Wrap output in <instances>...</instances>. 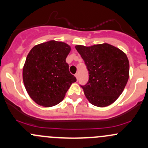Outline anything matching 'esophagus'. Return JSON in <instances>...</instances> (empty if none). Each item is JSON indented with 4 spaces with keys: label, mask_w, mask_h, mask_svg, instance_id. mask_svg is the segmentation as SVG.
I'll return each instance as SVG.
<instances>
[{
    "label": "esophagus",
    "mask_w": 148,
    "mask_h": 148,
    "mask_svg": "<svg viewBox=\"0 0 148 148\" xmlns=\"http://www.w3.org/2000/svg\"><path fill=\"white\" fill-rule=\"evenodd\" d=\"M75 77H76V78H77V81L79 80V74H76Z\"/></svg>",
    "instance_id": "esophagus-1"
}]
</instances>
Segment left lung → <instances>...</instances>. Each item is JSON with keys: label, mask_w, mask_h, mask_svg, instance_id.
<instances>
[{"label": "left lung", "mask_w": 148, "mask_h": 148, "mask_svg": "<svg viewBox=\"0 0 148 148\" xmlns=\"http://www.w3.org/2000/svg\"><path fill=\"white\" fill-rule=\"evenodd\" d=\"M75 48L89 72L88 82L82 86L89 103L99 108L114 103L129 80V62L126 53L106 43L77 45Z\"/></svg>", "instance_id": "left-lung-1"}]
</instances>
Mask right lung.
Instances as JSON below:
<instances>
[{
  "label": "right lung",
  "instance_id": "1",
  "mask_svg": "<svg viewBox=\"0 0 148 148\" xmlns=\"http://www.w3.org/2000/svg\"><path fill=\"white\" fill-rule=\"evenodd\" d=\"M70 50L67 43L51 40L36 45L29 51L22 78L27 93L36 104L45 108L58 105L77 82L66 62Z\"/></svg>",
  "mask_w": 148,
  "mask_h": 148
}]
</instances>
